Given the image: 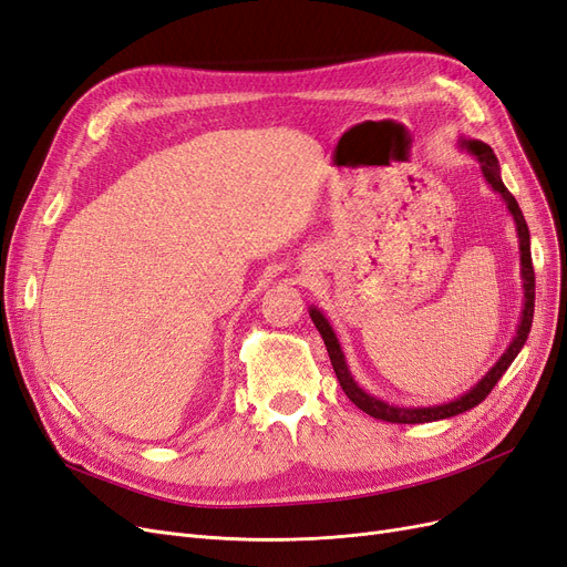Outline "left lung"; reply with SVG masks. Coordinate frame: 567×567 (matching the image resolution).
Wrapping results in <instances>:
<instances>
[{
  "mask_svg": "<svg viewBox=\"0 0 567 567\" xmlns=\"http://www.w3.org/2000/svg\"><path fill=\"white\" fill-rule=\"evenodd\" d=\"M466 148L476 155L481 159V167H483V174L487 178V184L495 188L508 205V212L514 214V221L518 226V237H520V261H523V280H525V310H523V320H520V327H518V334L514 339V343L508 346V351L502 355V360L495 364L487 372V377H483V381L478 383L476 389L468 391L466 395L452 400V403L447 405H435V408H416V410H405V408H393L389 403H381V400L372 398L364 393L362 389H358V383L353 381L349 368H346V360H343V353L339 349V341L332 332L330 322L324 320V316L320 313L318 308H310V320L316 322L318 332L327 346V353H330V360H332V368H334V374L341 383L343 393L349 395L351 403H355L362 412H368L370 416L374 419H381V422H391V424H426V422H437V419H447V416H454V414H462L471 408H476L478 403H483V400L489 395V391L497 386V381L502 379V374L508 370V364L514 362V358L520 353L523 343L527 341V334H529V327H533V313H535V268H533V254H529V230H527V224H525V216L516 203V197L511 195L506 190V186L502 184L499 178V162L495 157V153H492L489 145L481 143V141H464Z\"/></svg>",
  "mask_w": 567,
  "mask_h": 567,
  "instance_id": "8db88e82",
  "label": "left lung"
}]
</instances>
